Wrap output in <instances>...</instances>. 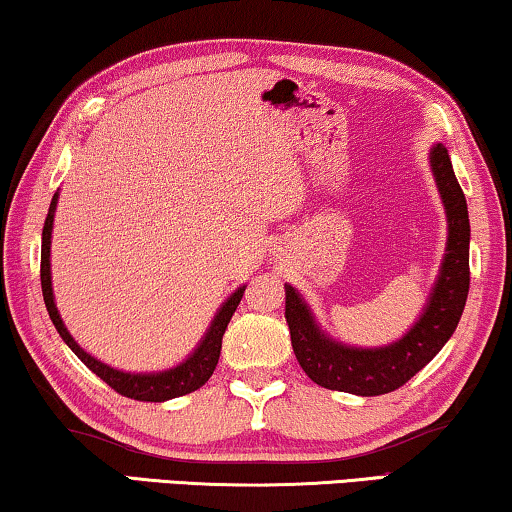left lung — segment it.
Instances as JSON below:
<instances>
[{"instance_id":"1","label":"left lung","mask_w":512,"mask_h":512,"mask_svg":"<svg viewBox=\"0 0 512 512\" xmlns=\"http://www.w3.org/2000/svg\"><path fill=\"white\" fill-rule=\"evenodd\" d=\"M436 189L446 210V254L420 316L402 337L383 346H351L328 335L314 311L286 284V323L300 367L311 381L328 390L360 397L385 395L416 376L457 328L469 295V210L450 154L441 143L429 150Z\"/></svg>"}]
</instances>
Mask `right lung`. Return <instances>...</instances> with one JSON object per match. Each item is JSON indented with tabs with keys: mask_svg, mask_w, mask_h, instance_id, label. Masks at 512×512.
Wrapping results in <instances>:
<instances>
[{
	"mask_svg": "<svg viewBox=\"0 0 512 512\" xmlns=\"http://www.w3.org/2000/svg\"><path fill=\"white\" fill-rule=\"evenodd\" d=\"M59 201V191L53 196V203H50L46 224H43V238H41V288H43V302H46V309L50 314V321L59 332V337L64 339V344L71 348L73 353L78 355L80 362H85L92 372L99 376V379L106 381L110 388L120 392L124 397L138 399V402H168V399L189 395L201 388L210 379L214 367L219 362L221 353V339H224V332L231 323V316L238 309L244 288L240 286L228 295V298L221 302V307L214 314L210 328L205 330L201 342L191 351L187 358H184L180 365L161 369V372H124V369L110 367L99 358H94L92 353H87L83 346H80L66 325L59 316V309L55 305V293H53V268H50V244H53V224H55V210Z\"/></svg>",
	"mask_w": 512,
	"mask_h": 512,
	"instance_id": "obj_1",
	"label": "right lung"
}]
</instances>
